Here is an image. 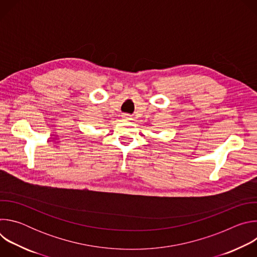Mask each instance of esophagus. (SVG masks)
<instances>
[{"label": "esophagus", "mask_w": 257, "mask_h": 257, "mask_svg": "<svg viewBox=\"0 0 257 257\" xmlns=\"http://www.w3.org/2000/svg\"><path fill=\"white\" fill-rule=\"evenodd\" d=\"M122 118H123V121H125V122L131 120V116H129V115H127V114H124V115L122 116Z\"/></svg>", "instance_id": "obj_1"}]
</instances>
